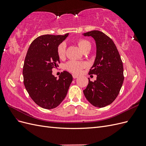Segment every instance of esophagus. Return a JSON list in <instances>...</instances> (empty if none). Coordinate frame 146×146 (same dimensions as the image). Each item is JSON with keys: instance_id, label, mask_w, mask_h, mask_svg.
<instances>
[{"instance_id": "34e87169", "label": "esophagus", "mask_w": 146, "mask_h": 146, "mask_svg": "<svg viewBox=\"0 0 146 146\" xmlns=\"http://www.w3.org/2000/svg\"><path fill=\"white\" fill-rule=\"evenodd\" d=\"M72 77L74 78H77L78 77V76H77V75H76V74H72Z\"/></svg>"}]
</instances>
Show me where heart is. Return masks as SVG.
I'll list each match as a JSON object with an SVG mask.
<instances>
[{
  "label": "heart",
  "instance_id": "1",
  "mask_svg": "<svg viewBox=\"0 0 146 146\" xmlns=\"http://www.w3.org/2000/svg\"><path fill=\"white\" fill-rule=\"evenodd\" d=\"M77 44L83 52L90 50L91 45L90 42L86 39H79L77 40ZM57 54L60 59L65 58L66 54V45L64 42L61 43L57 47ZM88 66L87 63L83 61H78L75 60L69 61L66 64L65 68L68 71L73 74H78L81 72L82 69Z\"/></svg>",
  "mask_w": 146,
  "mask_h": 146
}]
</instances>
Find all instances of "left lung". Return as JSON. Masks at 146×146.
Instances as JSON below:
<instances>
[{"label": "left lung", "instance_id": "1", "mask_svg": "<svg viewBox=\"0 0 146 146\" xmlns=\"http://www.w3.org/2000/svg\"><path fill=\"white\" fill-rule=\"evenodd\" d=\"M92 36L96 43L94 63L88 74L97 75V80H90L83 93L96 107H104L116 99L124 79L121 56L112 39L103 32L92 30L83 33Z\"/></svg>", "mask_w": 146, "mask_h": 146}]
</instances>
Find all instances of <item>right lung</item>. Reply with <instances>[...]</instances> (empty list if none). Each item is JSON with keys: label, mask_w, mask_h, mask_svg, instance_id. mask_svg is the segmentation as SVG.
Returning <instances> with one entry per match:
<instances>
[{"label": "right lung", "mask_w": 146, "mask_h": 146, "mask_svg": "<svg viewBox=\"0 0 146 146\" xmlns=\"http://www.w3.org/2000/svg\"><path fill=\"white\" fill-rule=\"evenodd\" d=\"M68 35L38 36L26 54L23 71L24 86L32 99L43 108L58 106L72 81V75L67 71L61 72L59 78L52 74V69L60 63L57 47Z\"/></svg>", "instance_id": "right-lung-1"}]
</instances>
